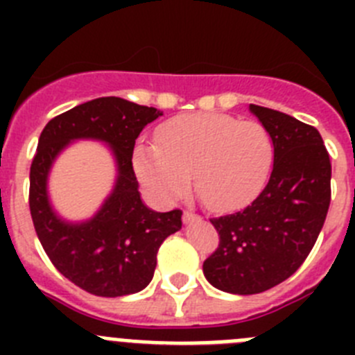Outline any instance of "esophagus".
<instances>
[{
	"label": "esophagus",
	"instance_id": "obj_1",
	"mask_svg": "<svg viewBox=\"0 0 355 355\" xmlns=\"http://www.w3.org/2000/svg\"><path fill=\"white\" fill-rule=\"evenodd\" d=\"M200 216L197 215V213H192V211H188V209H184L183 211V220L184 222H192V220H199Z\"/></svg>",
	"mask_w": 355,
	"mask_h": 355
}]
</instances>
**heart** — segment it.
Segmentation results:
<instances>
[{
  "label": "heart",
  "instance_id": "1",
  "mask_svg": "<svg viewBox=\"0 0 355 355\" xmlns=\"http://www.w3.org/2000/svg\"><path fill=\"white\" fill-rule=\"evenodd\" d=\"M272 162L266 128L225 114L171 119L156 131V144H140L133 153L135 172L156 199H181L193 174L197 196L215 211L250 202L265 187Z\"/></svg>",
  "mask_w": 355,
  "mask_h": 355
}]
</instances>
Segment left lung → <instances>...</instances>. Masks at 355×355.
<instances>
[{
    "instance_id": "left-lung-1",
    "label": "left lung",
    "mask_w": 355,
    "mask_h": 355,
    "mask_svg": "<svg viewBox=\"0 0 355 355\" xmlns=\"http://www.w3.org/2000/svg\"><path fill=\"white\" fill-rule=\"evenodd\" d=\"M274 142L270 180L241 211L211 218L218 247L202 270L215 288L252 295L277 286L311 252L331 205V158L318 130L250 105Z\"/></svg>"
}]
</instances>
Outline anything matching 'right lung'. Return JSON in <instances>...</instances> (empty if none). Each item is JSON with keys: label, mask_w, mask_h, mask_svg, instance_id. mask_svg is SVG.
Here are the masks:
<instances>
[{"label": "right lung", "mask_w": 355, "mask_h": 355, "mask_svg": "<svg viewBox=\"0 0 355 355\" xmlns=\"http://www.w3.org/2000/svg\"><path fill=\"white\" fill-rule=\"evenodd\" d=\"M159 115V110L121 97H97L56 115L40 133L30 168L31 220L56 270L92 295L122 297L144 290L155 275L159 245L181 229V209L158 213L144 205L131 162L135 140ZM78 138L108 143L119 175L90 221L69 225L49 205L47 174L55 156Z\"/></svg>", "instance_id": "obj_1"}]
</instances>
